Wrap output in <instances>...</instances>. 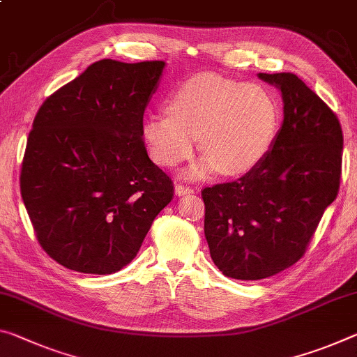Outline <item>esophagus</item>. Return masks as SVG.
I'll return each mask as SVG.
<instances>
[{
    "label": "esophagus",
    "instance_id": "esophagus-1",
    "mask_svg": "<svg viewBox=\"0 0 357 357\" xmlns=\"http://www.w3.org/2000/svg\"><path fill=\"white\" fill-rule=\"evenodd\" d=\"M174 194H176L178 197H183V195H190L194 194V189L189 188V185H184V184H176L174 185Z\"/></svg>",
    "mask_w": 357,
    "mask_h": 357
}]
</instances>
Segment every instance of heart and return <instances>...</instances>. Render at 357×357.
I'll return each instance as SVG.
<instances>
[{"label":"heart","mask_w":357,"mask_h":357,"mask_svg":"<svg viewBox=\"0 0 357 357\" xmlns=\"http://www.w3.org/2000/svg\"><path fill=\"white\" fill-rule=\"evenodd\" d=\"M278 126L280 105L264 86L205 73L181 84L167 111L144 119L141 138L157 165L176 167L192 155L199 137L206 152L185 173L197 179L218 168L250 172L270 152Z\"/></svg>","instance_id":"obj_1"}]
</instances>
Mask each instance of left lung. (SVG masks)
<instances>
[{
	"label": "left lung",
	"instance_id": "obj_1",
	"mask_svg": "<svg viewBox=\"0 0 357 357\" xmlns=\"http://www.w3.org/2000/svg\"><path fill=\"white\" fill-rule=\"evenodd\" d=\"M284 119L271 151L241 178L202 190L213 262L235 280H264L307 251L342 174V126L329 106L292 73L267 75Z\"/></svg>",
	"mask_w": 357,
	"mask_h": 357
}]
</instances>
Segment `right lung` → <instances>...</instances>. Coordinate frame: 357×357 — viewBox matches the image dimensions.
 Segmentation results:
<instances>
[{"instance_id": "obj_1", "label": "right lung", "mask_w": 357, "mask_h": 357, "mask_svg": "<svg viewBox=\"0 0 357 357\" xmlns=\"http://www.w3.org/2000/svg\"><path fill=\"white\" fill-rule=\"evenodd\" d=\"M163 61H95L39 107L20 194L36 238L55 262L111 275L132 262L173 181L141 138Z\"/></svg>"}]
</instances>
